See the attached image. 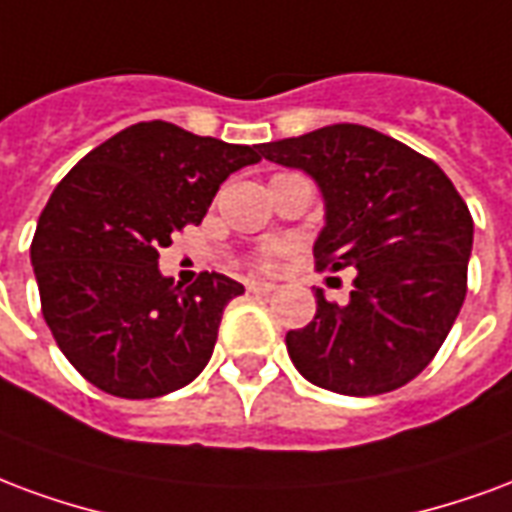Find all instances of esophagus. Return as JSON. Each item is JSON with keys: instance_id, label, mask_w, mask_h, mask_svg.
Masks as SVG:
<instances>
[{"instance_id": "esophagus-1", "label": "esophagus", "mask_w": 512, "mask_h": 512, "mask_svg": "<svg viewBox=\"0 0 512 512\" xmlns=\"http://www.w3.org/2000/svg\"><path fill=\"white\" fill-rule=\"evenodd\" d=\"M275 289V283L270 281H248V292L253 294H270Z\"/></svg>"}]
</instances>
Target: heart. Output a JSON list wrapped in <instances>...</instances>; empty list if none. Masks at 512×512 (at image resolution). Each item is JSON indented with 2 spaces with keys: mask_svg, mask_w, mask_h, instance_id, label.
Returning <instances> with one entry per match:
<instances>
[{
  "mask_svg": "<svg viewBox=\"0 0 512 512\" xmlns=\"http://www.w3.org/2000/svg\"><path fill=\"white\" fill-rule=\"evenodd\" d=\"M281 253H283L281 242H272V245H267V248H264V251L259 253V261H261V264H264V267H270L272 261L278 259Z\"/></svg>",
  "mask_w": 512,
  "mask_h": 512,
  "instance_id": "1",
  "label": "heart"
}]
</instances>
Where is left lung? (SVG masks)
<instances>
[{"instance_id":"1","label":"left lung","mask_w":512,"mask_h":512,"mask_svg":"<svg viewBox=\"0 0 512 512\" xmlns=\"http://www.w3.org/2000/svg\"><path fill=\"white\" fill-rule=\"evenodd\" d=\"M272 163L311 174L324 196L316 267H354L349 302L324 300L286 333L294 368L341 395L404 387L434 360L466 297L475 223L434 160L365 125H327L261 144Z\"/></svg>"}]
</instances>
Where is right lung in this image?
Masks as SVG:
<instances>
[{"label":"right lung","instance_id":"obj_1","mask_svg":"<svg viewBox=\"0 0 512 512\" xmlns=\"http://www.w3.org/2000/svg\"><path fill=\"white\" fill-rule=\"evenodd\" d=\"M261 144H226L171 122H138L78 160L37 220L32 267L43 319L70 365L117 398H158L210 363L242 283L158 270L171 234L199 226L229 174Z\"/></svg>","mask_w":512,"mask_h":512}]
</instances>
